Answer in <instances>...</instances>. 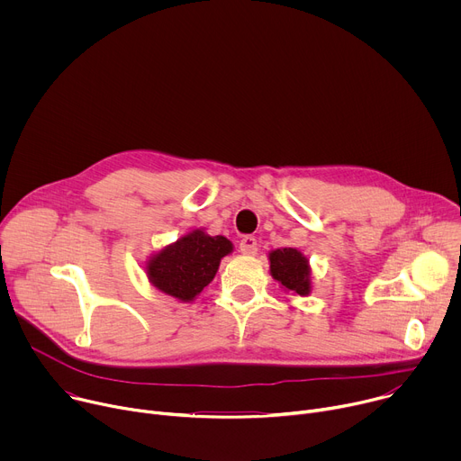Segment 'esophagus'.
I'll return each mask as SVG.
<instances>
[{"label": "esophagus", "mask_w": 461, "mask_h": 461, "mask_svg": "<svg viewBox=\"0 0 461 461\" xmlns=\"http://www.w3.org/2000/svg\"><path fill=\"white\" fill-rule=\"evenodd\" d=\"M239 249H240L242 255H255L257 249H258V248H257V239L251 237V235L242 237V240H240V244H239Z\"/></svg>", "instance_id": "esophagus-1"}]
</instances>
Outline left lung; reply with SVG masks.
Returning a JSON list of instances; mask_svg holds the SVG:
<instances>
[{
  "mask_svg": "<svg viewBox=\"0 0 461 461\" xmlns=\"http://www.w3.org/2000/svg\"><path fill=\"white\" fill-rule=\"evenodd\" d=\"M270 272L286 292L308 295L312 292L308 258L295 248H281L270 253Z\"/></svg>",
  "mask_w": 461,
  "mask_h": 461,
  "instance_id": "8db88e82",
  "label": "left lung"
}]
</instances>
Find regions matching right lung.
<instances>
[{
    "label": "right lung",
    "mask_w": 461,
    "mask_h": 461,
    "mask_svg": "<svg viewBox=\"0 0 461 461\" xmlns=\"http://www.w3.org/2000/svg\"><path fill=\"white\" fill-rule=\"evenodd\" d=\"M233 244L222 235L193 230L148 260V277L160 292L189 303L208 286Z\"/></svg>",
    "instance_id": "add662e5"
}]
</instances>
